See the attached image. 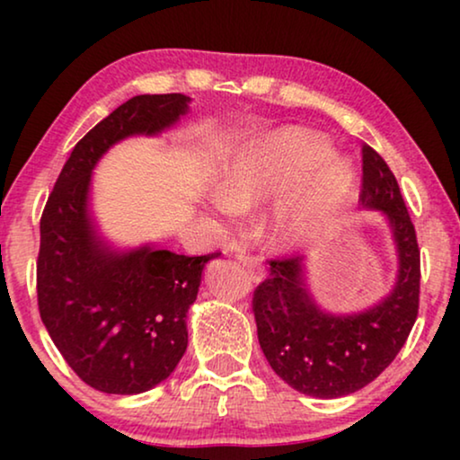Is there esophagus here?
<instances>
[{
  "mask_svg": "<svg viewBox=\"0 0 460 460\" xmlns=\"http://www.w3.org/2000/svg\"><path fill=\"white\" fill-rule=\"evenodd\" d=\"M236 260L249 270V276H251V280H253V282H261L263 279H266V270L261 268V263H260V260H257V257H251V255L243 253V251H241V253H236Z\"/></svg>",
  "mask_w": 460,
  "mask_h": 460,
  "instance_id": "1",
  "label": "esophagus"
}]
</instances>
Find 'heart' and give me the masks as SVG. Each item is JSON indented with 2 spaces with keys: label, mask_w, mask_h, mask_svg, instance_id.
<instances>
[{
  "label": "heart",
  "mask_w": 460,
  "mask_h": 460,
  "mask_svg": "<svg viewBox=\"0 0 460 460\" xmlns=\"http://www.w3.org/2000/svg\"><path fill=\"white\" fill-rule=\"evenodd\" d=\"M354 186V165L335 155L329 137L285 128L244 144L226 163L213 207L228 219L282 193L272 213V234L276 243L295 247L320 234L345 209Z\"/></svg>",
  "instance_id": "heart-1"
}]
</instances>
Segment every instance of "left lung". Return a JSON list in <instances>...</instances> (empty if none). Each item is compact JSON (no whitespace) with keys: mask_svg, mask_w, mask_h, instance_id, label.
I'll use <instances>...</instances> for the list:
<instances>
[{"mask_svg":"<svg viewBox=\"0 0 460 460\" xmlns=\"http://www.w3.org/2000/svg\"><path fill=\"white\" fill-rule=\"evenodd\" d=\"M362 207L379 211L398 253L395 282L367 310L332 314L307 287L304 257L270 261L255 288L257 339L282 381L312 398H343L375 381L411 335L419 314L420 251L400 186L379 153L362 148Z\"/></svg>","mask_w":460,"mask_h":460,"instance_id":"left-lung-1","label":"left lung"}]
</instances>
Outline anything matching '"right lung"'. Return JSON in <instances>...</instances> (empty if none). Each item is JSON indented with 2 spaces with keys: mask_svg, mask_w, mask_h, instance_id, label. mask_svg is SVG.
<instances>
[{
  "mask_svg": "<svg viewBox=\"0 0 460 460\" xmlns=\"http://www.w3.org/2000/svg\"><path fill=\"white\" fill-rule=\"evenodd\" d=\"M184 93L128 100L77 142L41 216L37 301L52 341L77 376L104 394L134 395L173 373L207 261L161 244L115 249L92 213L98 161L125 137L159 136L190 111Z\"/></svg>",
  "mask_w": 460,
  "mask_h": 460,
  "instance_id": "obj_1",
  "label": "right lung"
}]
</instances>
